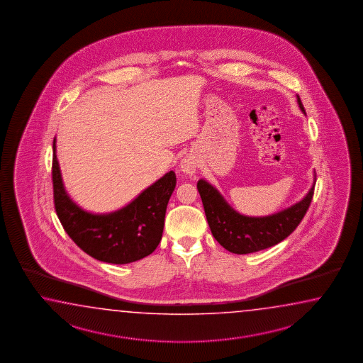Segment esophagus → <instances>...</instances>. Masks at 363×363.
Listing matches in <instances>:
<instances>
[{
	"label": "esophagus",
	"instance_id": "34e87169",
	"mask_svg": "<svg viewBox=\"0 0 363 363\" xmlns=\"http://www.w3.org/2000/svg\"><path fill=\"white\" fill-rule=\"evenodd\" d=\"M196 167H197V162H196L194 157H191V155L184 157L182 160V162H180V171L184 172L186 175L194 174L196 172Z\"/></svg>",
	"mask_w": 363,
	"mask_h": 363
}]
</instances>
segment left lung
Segmentation results:
<instances>
[{
	"instance_id": "left-lung-1",
	"label": "left lung",
	"mask_w": 363,
	"mask_h": 363,
	"mask_svg": "<svg viewBox=\"0 0 363 363\" xmlns=\"http://www.w3.org/2000/svg\"><path fill=\"white\" fill-rule=\"evenodd\" d=\"M302 113L305 108L297 96ZM314 184L308 194L294 206L267 216H241L225 202L222 194L206 180L197 183L208 227L216 241L235 255L255 253L274 247L297 228L308 211L314 194Z\"/></svg>"
}]
</instances>
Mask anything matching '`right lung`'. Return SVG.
<instances>
[{
    "instance_id": "1",
    "label": "right lung",
    "mask_w": 363,
    "mask_h": 363,
    "mask_svg": "<svg viewBox=\"0 0 363 363\" xmlns=\"http://www.w3.org/2000/svg\"><path fill=\"white\" fill-rule=\"evenodd\" d=\"M53 197L65 231L86 255L101 262L125 264L152 255L162 239L166 208L177 185L167 172L127 206L108 214H92L71 200L62 182L53 140Z\"/></svg>"
}]
</instances>
